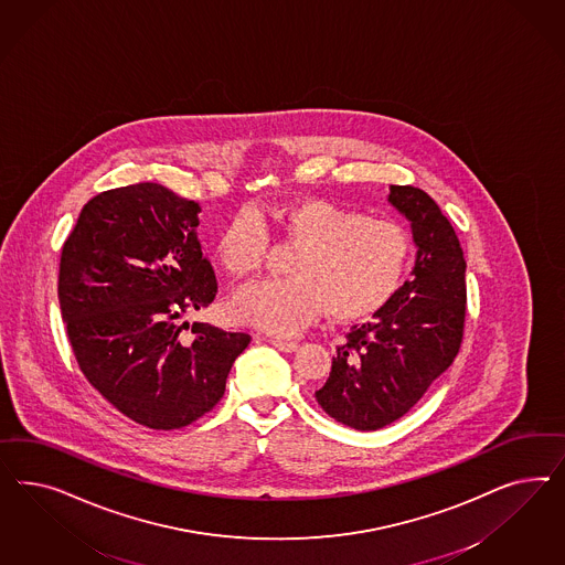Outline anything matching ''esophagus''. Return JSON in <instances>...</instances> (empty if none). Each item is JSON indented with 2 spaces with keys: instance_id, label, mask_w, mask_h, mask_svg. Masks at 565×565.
I'll return each mask as SVG.
<instances>
[{
  "instance_id": "esophagus-1",
  "label": "esophagus",
  "mask_w": 565,
  "mask_h": 565,
  "mask_svg": "<svg viewBox=\"0 0 565 565\" xmlns=\"http://www.w3.org/2000/svg\"><path fill=\"white\" fill-rule=\"evenodd\" d=\"M269 343L275 345L277 350H281V352H296L298 350V343L290 342V340H277V338H274V340H269Z\"/></svg>"
}]
</instances>
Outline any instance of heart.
<instances>
[{"label": "heart", "instance_id": "heart-1", "mask_svg": "<svg viewBox=\"0 0 565 565\" xmlns=\"http://www.w3.org/2000/svg\"><path fill=\"white\" fill-rule=\"evenodd\" d=\"M275 220L300 242L288 265L291 277L242 288L232 300L242 323L294 335L326 310L335 321H356L394 298L411 260V238L402 225L326 199L284 206ZM267 246L263 215L242 209L223 227L217 258L227 274L248 277L260 269Z\"/></svg>", "mask_w": 565, "mask_h": 565}]
</instances>
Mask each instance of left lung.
Wrapping results in <instances>:
<instances>
[{
	"label": "left lung",
	"instance_id": "1",
	"mask_svg": "<svg viewBox=\"0 0 565 565\" xmlns=\"http://www.w3.org/2000/svg\"><path fill=\"white\" fill-rule=\"evenodd\" d=\"M390 203L411 222L412 277L338 345L319 406L338 423L376 430L402 418L460 352L466 260L449 220L425 190L390 186Z\"/></svg>",
	"mask_w": 565,
	"mask_h": 565
}]
</instances>
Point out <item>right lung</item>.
<instances>
[{
	"instance_id": "1",
	"label": "right lung",
	"mask_w": 565,
	"mask_h": 565,
	"mask_svg": "<svg viewBox=\"0 0 565 565\" xmlns=\"http://www.w3.org/2000/svg\"><path fill=\"white\" fill-rule=\"evenodd\" d=\"M199 213L153 182L105 190L83 206L60 258V308L83 375L124 416L157 430L213 411L250 343L209 323L182 338V315L217 294Z\"/></svg>"
}]
</instances>
